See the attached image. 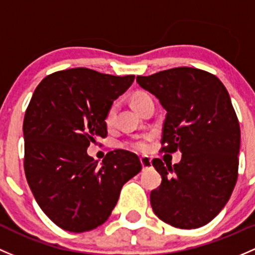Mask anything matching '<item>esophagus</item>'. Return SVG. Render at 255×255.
Instances as JSON below:
<instances>
[{
    "label": "esophagus",
    "instance_id": "1",
    "mask_svg": "<svg viewBox=\"0 0 255 255\" xmlns=\"http://www.w3.org/2000/svg\"><path fill=\"white\" fill-rule=\"evenodd\" d=\"M140 162H141V166H142L143 169H148V168H151V166H152V161H151V158H148V157H141Z\"/></svg>",
    "mask_w": 255,
    "mask_h": 255
}]
</instances>
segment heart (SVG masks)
<instances>
[{"label": "heart", "instance_id": "heart-1", "mask_svg": "<svg viewBox=\"0 0 255 255\" xmlns=\"http://www.w3.org/2000/svg\"><path fill=\"white\" fill-rule=\"evenodd\" d=\"M146 97H148V94L143 93V92H137V93H133L130 98L131 107L135 109L136 107H137V104L140 103L142 99H145ZM114 118H115V107H112V108L108 110V113H107V117H106L107 124L108 125L112 124L113 120H114ZM151 140H152V135H146V136H143V137H138V138H135V140H132V141H128V142L127 143V146L130 149H132V151L141 152V153H143V152L148 151L149 142H151Z\"/></svg>", "mask_w": 255, "mask_h": 255}]
</instances>
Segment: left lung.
<instances>
[{"label":"left lung","mask_w":255,"mask_h":255,"mask_svg":"<svg viewBox=\"0 0 255 255\" xmlns=\"http://www.w3.org/2000/svg\"><path fill=\"white\" fill-rule=\"evenodd\" d=\"M138 85L167 110L164 153L179 149V163L154 158L162 183L151 191L152 210L163 222L191 230L224 209L238 178L241 128L224 83L207 71L174 67L137 76Z\"/></svg>","instance_id":"left-lung-1"}]
</instances>
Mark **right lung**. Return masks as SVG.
Returning a JSON list of instances; mask_svg holds the SVG:
<instances>
[{
  "label": "right lung",
  "instance_id": "1",
  "mask_svg": "<svg viewBox=\"0 0 255 255\" xmlns=\"http://www.w3.org/2000/svg\"><path fill=\"white\" fill-rule=\"evenodd\" d=\"M133 80L78 67L46 76L34 91L23 122L25 177L38 205L62 230L103 225L123 185L142 169L124 149L108 152L101 166L87 154L89 143L107 137V113Z\"/></svg>",
  "mask_w": 255,
  "mask_h": 255
}]
</instances>
